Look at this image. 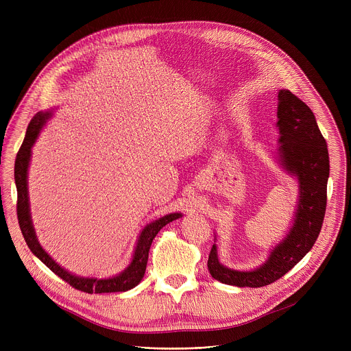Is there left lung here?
Returning a JSON list of instances; mask_svg holds the SVG:
<instances>
[{
  "label": "left lung",
  "mask_w": 351,
  "mask_h": 351,
  "mask_svg": "<svg viewBox=\"0 0 351 351\" xmlns=\"http://www.w3.org/2000/svg\"><path fill=\"white\" fill-rule=\"evenodd\" d=\"M278 143L275 158L282 169L295 178L298 197L293 223L286 236L257 268L237 271L219 263L217 244L208 257L211 276L237 287H263L287 274L313 248L325 217L329 178L328 145L306 103L282 88L278 93Z\"/></svg>",
  "instance_id": "8db88e82"
}]
</instances>
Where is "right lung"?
Segmentation results:
<instances>
[{"label": "right lung", "mask_w": 351, "mask_h": 351, "mask_svg": "<svg viewBox=\"0 0 351 351\" xmlns=\"http://www.w3.org/2000/svg\"><path fill=\"white\" fill-rule=\"evenodd\" d=\"M53 117V110L48 111H40L37 112L33 119L30 121L25 140L19 148L16 161H15V184L18 190V204H16V211H18V221L19 226L22 230V234L26 240L27 247L30 248V252L49 269H51L56 275H58L61 279L68 282L72 287L86 291V293H115V291H126L133 287H136L145 272L147 261H148V252L149 247H152V243L157 233L169 222L182 218L183 215L180 213H173L168 214L157 221H153L152 223H147L143 230L138 234L136 247H134V253L132 257L130 264L118 275L111 276V278H86V276H79L68 269L62 268L58 263L53 260V257L49 256L45 250L41 247L34 226L32 221V214H30V203H29V189H27V172H29V165H30V158H32V148L44 128V125L48 122V119H51Z\"/></svg>", "instance_id": "right-lung-1"}]
</instances>
